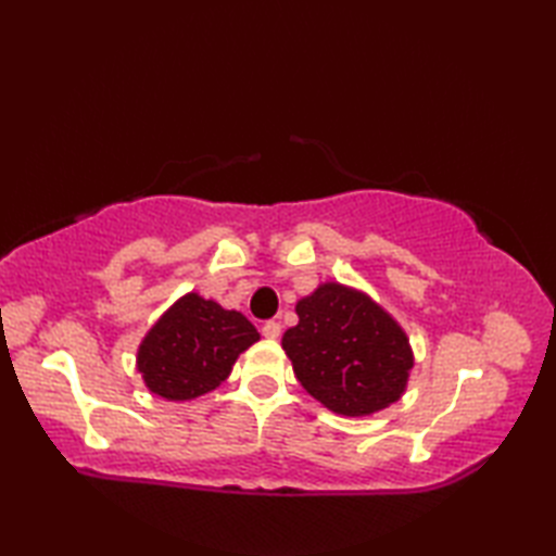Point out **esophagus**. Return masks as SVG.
<instances>
[{
  "label": "esophagus",
  "mask_w": 556,
  "mask_h": 556,
  "mask_svg": "<svg viewBox=\"0 0 556 556\" xmlns=\"http://www.w3.org/2000/svg\"><path fill=\"white\" fill-rule=\"evenodd\" d=\"M281 334V325L277 323V320H267L265 325H263V337H267V339H277Z\"/></svg>",
  "instance_id": "34e87169"
}]
</instances>
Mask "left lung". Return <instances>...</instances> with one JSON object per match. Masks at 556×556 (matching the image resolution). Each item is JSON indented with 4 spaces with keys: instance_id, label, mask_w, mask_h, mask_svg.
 Instances as JSON below:
<instances>
[{
    "instance_id": "1",
    "label": "left lung",
    "mask_w": 556,
    "mask_h": 556,
    "mask_svg": "<svg viewBox=\"0 0 556 556\" xmlns=\"http://www.w3.org/2000/svg\"><path fill=\"white\" fill-rule=\"evenodd\" d=\"M281 337L299 382L329 410L370 416L401 399L413 368L404 329L365 293L327 281Z\"/></svg>"
}]
</instances>
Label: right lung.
Listing matches in <instances>:
<instances>
[{"instance_id":"add662e5","label":"right lung","mask_w":556,"mask_h":556,"mask_svg":"<svg viewBox=\"0 0 556 556\" xmlns=\"http://www.w3.org/2000/svg\"><path fill=\"white\" fill-rule=\"evenodd\" d=\"M257 339L245 315L186 293L146 334L138 349V372L152 394L191 401L227 380L239 353Z\"/></svg>"}]
</instances>
